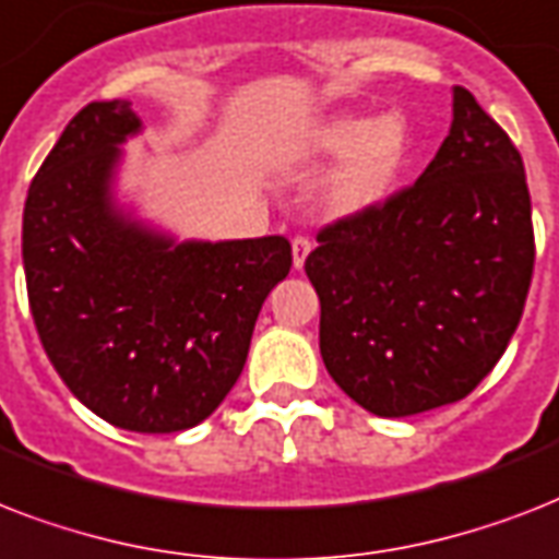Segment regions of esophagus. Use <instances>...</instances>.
I'll use <instances>...</instances> for the list:
<instances>
[{"instance_id": "34e87169", "label": "esophagus", "mask_w": 559, "mask_h": 559, "mask_svg": "<svg viewBox=\"0 0 559 559\" xmlns=\"http://www.w3.org/2000/svg\"><path fill=\"white\" fill-rule=\"evenodd\" d=\"M310 249H313V243H310V237L298 235L296 240H293V266H296V270H301V266H305Z\"/></svg>"}]
</instances>
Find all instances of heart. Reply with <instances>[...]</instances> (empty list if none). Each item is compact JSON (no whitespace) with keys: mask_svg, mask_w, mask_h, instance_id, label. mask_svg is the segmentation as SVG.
I'll use <instances>...</instances> for the list:
<instances>
[{"mask_svg":"<svg viewBox=\"0 0 559 559\" xmlns=\"http://www.w3.org/2000/svg\"><path fill=\"white\" fill-rule=\"evenodd\" d=\"M316 153L340 156L322 182L324 209L333 214H362L389 200L406 168V121L394 112L377 118L336 116L313 135Z\"/></svg>","mask_w":559,"mask_h":559,"instance_id":"obj_1","label":"heart"}]
</instances>
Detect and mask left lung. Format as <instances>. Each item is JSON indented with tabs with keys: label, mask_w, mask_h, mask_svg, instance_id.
<instances>
[{
	"label": "left lung",
	"mask_w": 559,
	"mask_h": 559,
	"mask_svg": "<svg viewBox=\"0 0 559 559\" xmlns=\"http://www.w3.org/2000/svg\"><path fill=\"white\" fill-rule=\"evenodd\" d=\"M316 240L305 270L336 385L380 417L455 403L493 371L528 298L534 226L520 151L455 86L450 135L415 186Z\"/></svg>",
	"instance_id": "1"
}]
</instances>
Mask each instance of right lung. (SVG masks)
<instances>
[{
	"label": "right lung",
	"mask_w": 559,
	"mask_h": 559,
	"mask_svg": "<svg viewBox=\"0 0 559 559\" xmlns=\"http://www.w3.org/2000/svg\"><path fill=\"white\" fill-rule=\"evenodd\" d=\"M130 100H92L66 124L22 211V266L39 342L74 397L107 424L168 435L202 424L246 366L289 240H186L112 200Z\"/></svg>",
	"instance_id": "1"
}]
</instances>
